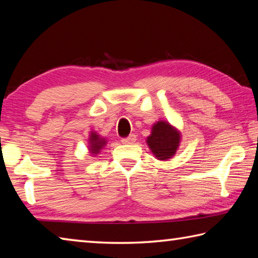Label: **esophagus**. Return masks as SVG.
Segmentation results:
<instances>
[{"instance_id":"34e87169","label":"esophagus","mask_w":258,"mask_h":258,"mask_svg":"<svg viewBox=\"0 0 258 258\" xmlns=\"http://www.w3.org/2000/svg\"><path fill=\"white\" fill-rule=\"evenodd\" d=\"M135 141H137V135L134 134H131L127 138L121 139V143L123 144H133Z\"/></svg>"}]
</instances>
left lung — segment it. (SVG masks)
<instances>
[{"instance_id": "left-lung-1", "label": "left lung", "mask_w": 258, "mask_h": 258, "mask_svg": "<svg viewBox=\"0 0 258 258\" xmlns=\"http://www.w3.org/2000/svg\"><path fill=\"white\" fill-rule=\"evenodd\" d=\"M179 143V131L163 120H159L152 126L151 134L147 138V144L159 160H168L174 157Z\"/></svg>"}]
</instances>
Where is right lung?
I'll use <instances>...</instances> for the list:
<instances>
[{
	"label": "right lung",
	"mask_w": 258,
	"mask_h": 258,
	"mask_svg": "<svg viewBox=\"0 0 258 258\" xmlns=\"http://www.w3.org/2000/svg\"><path fill=\"white\" fill-rule=\"evenodd\" d=\"M107 141L105 139L100 138L96 132H91L90 138H89V148H90V152L92 154H97L100 152V150L105 147Z\"/></svg>",
	"instance_id": "obj_1"
}]
</instances>
